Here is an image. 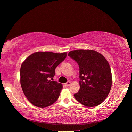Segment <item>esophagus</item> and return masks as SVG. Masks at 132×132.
Wrapping results in <instances>:
<instances>
[{
	"label": "esophagus",
	"mask_w": 132,
	"mask_h": 132,
	"mask_svg": "<svg viewBox=\"0 0 132 132\" xmlns=\"http://www.w3.org/2000/svg\"><path fill=\"white\" fill-rule=\"evenodd\" d=\"M70 84H71L70 81H67V82L65 84V85H66L67 87H69V86L70 85Z\"/></svg>",
	"instance_id": "34e87169"
}]
</instances>
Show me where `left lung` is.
Returning a JSON list of instances; mask_svg holds the SVG:
<instances>
[{"instance_id":"8db88e82","label":"left lung","mask_w":132,"mask_h":132,"mask_svg":"<svg viewBox=\"0 0 132 132\" xmlns=\"http://www.w3.org/2000/svg\"><path fill=\"white\" fill-rule=\"evenodd\" d=\"M68 56L77 63L80 70V88L74 97L85 106L99 105L106 98L112 84L109 63L101 54L92 50H73Z\"/></svg>"}]
</instances>
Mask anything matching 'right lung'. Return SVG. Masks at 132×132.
Here are the masks:
<instances>
[{
    "mask_svg": "<svg viewBox=\"0 0 132 132\" xmlns=\"http://www.w3.org/2000/svg\"><path fill=\"white\" fill-rule=\"evenodd\" d=\"M66 56V52H37L22 63L20 70L22 89L35 106L47 107L58 99L62 85L50 79L55 75V69Z\"/></svg>",
    "mask_w": 132,
    "mask_h": 132,
    "instance_id": "obj_1",
    "label": "right lung"
}]
</instances>
